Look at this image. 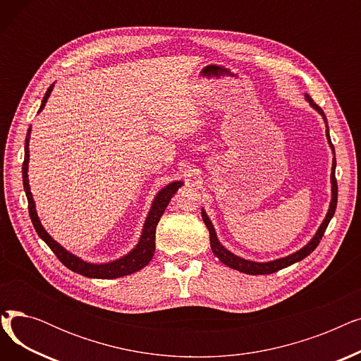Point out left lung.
Wrapping results in <instances>:
<instances>
[{
    "mask_svg": "<svg viewBox=\"0 0 361 361\" xmlns=\"http://www.w3.org/2000/svg\"><path fill=\"white\" fill-rule=\"evenodd\" d=\"M307 101L310 102V105L319 111V114H322V117H324L325 123H326V116L324 109H322L317 104L313 102V99L309 97V94H306ZM328 127V126H326ZM326 137L329 140V145L334 150V145L331 142V136H329V130L326 128ZM335 166H336V159L334 158V164H332V174H331V181H332V200H331V206H329V211H328V215L325 218V221L322 222L320 228L317 230L316 235L312 238V241L305 245L301 250L287 256V257H282V259H276L274 262H267V263H257V262H249V260H244L235 255H233L231 252H228L226 249L222 247V244L218 241L216 238V234H215V230H214V225L212 222L209 221V218H207V215L204 214V211H202V218H203V222L206 225V228L209 230V240H211V249L214 252V255L224 263L226 264V267H230L233 269H237L240 272H244V274H249V275H267V274H274L279 269H283L290 267V264L295 263V262H300L305 257H307L316 247L319 245L322 237H324L328 225H329V221L332 219L334 214H335V209H336V202H338V184H336V178H335Z\"/></svg>",
    "mask_w": 361,
    "mask_h": 361,
    "instance_id": "8db88e82",
    "label": "left lung"
}]
</instances>
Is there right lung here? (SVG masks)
<instances>
[{
	"mask_svg": "<svg viewBox=\"0 0 361 361\" xmlns=\"http://www.w3.org/2000/svg\"><path fill=\"white\" fill-rule=\"evenodd\" d=\"M52 90V86L48 87L45 97L42 99V105L39 108V111H42V108L45 106V102L49 97V93ZM29 139H30V128L26 135V142H25V161H23V187L25 192L27 196V203H29V215L32 219V224L35 226V230L48 245L49 249L54 252V255L59 257V260L67 267L70 271L80 274L83 276L87 278H102V279H111V278H120V276H126L130 275L133 272H137L142 268H145L146 264L150 262L152 256L155 253V233H157V225L161 219V216L164 215L166 206L171 200V197L174 196V193L178 190V187L183 185L181 181H174L168 184L165 188L157 195L154 204L150 207V212L146 218L145 226H143V233L140 237L139 244L136 245V249L130 252L127 256L111 262V263H105V264H93V263H87L83 262L82 259L75 257L74 255H71L70 252H67L66 249H63L61 245L54 241L49 234L44 230V226L41 225L39 219H37L36 211H35V202L30 193V187H29V180H27V164H29Z\"/></svg>",
	"mask_w": 361,
	"mask_h": 361,
	"instance_id": "1",
	"label": "right lung"
}]
</instances>
